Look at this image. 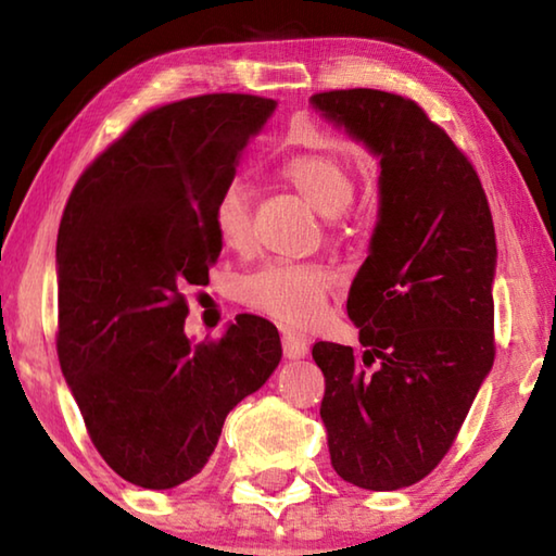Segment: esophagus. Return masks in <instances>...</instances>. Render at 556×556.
I'll return each instance as SVG.
<instances>
[{
    "instance_id": "34e87169",
    "label": "esophagus",
    "mask_w": 556,
    "mask_h": 556,
    "mask_svg": "<svg viewBox=\"0 0 556 556\" xmlns=\"http://www.w3.org/2000/svg\"><path fill=\"white\" fill-rule=\"evenodd\" d=\"M281 348H285V355L289 361H299V357L308 355V343L294 333H285V338H281Z\"/></svg>"
}]
</instances>
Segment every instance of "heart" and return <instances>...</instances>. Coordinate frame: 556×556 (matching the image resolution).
<instances>
[{"label": "heart", "instance_id": "obj_1", "mask_svg": "<svg viewBox=\"0 0 556 556\" xmlns=\"http://www.w3.org/2000/svg\"><path fill=\"white\" fill-rule=\"evenodd\" d=\"M279 174L326 218L341 215L353 201L355 186L351 174L326 154L308 152L291 156L281 164ZM213 225L225 248L240 250L250 242V186L242 178H232L223 186L215 199ZM328 289H331V275L326 269L291 265V262L265 265L240 281L244 304L255 306L257 312L289 328H314L321 324Z\"/></svg>", "mask_w": 556, "mask_h": 556}]
</instances>
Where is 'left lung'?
I'll return each mask as SVG.
<instances>
[{
  "label": "left lung",
  "mask_w": 556,
  "mask_h": 556,
  "mask_svg": "<svg viewBox=\"0 0 556 556\" xmlns=\"http://www.w3.org/2000/svg\"><path fill=\"white\" fill-rule=\"evenodd\" d=\"M308 102L380 164L378 223L345 304L361 351H312L331 466L365 491H397L437 468L493 368L491 208L417 102L370 88Z\"/></svg>",
  "instance_id": "left-lung-1"
}]
</instances>
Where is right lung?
Segmentation results:
<instances>
[{"mask_svg":"<svg viewBox=\"0 0 556 556\" xmlns=\"http://www.w3.org/2000/svg\"><path fill=\"white\" fill-rule=\"evenodd\" d=\"M277 102L188 98L139 117L75 184L55 244L59 361L88 434L125 481L166 491L201 473L235 404L277 370L267 318L186 336V287L208 285L215 199Z\"/></svg>","mask_w":556,"mask_h":556,"instance_id":"obj_1","label":"right lung"}]
</instances>
